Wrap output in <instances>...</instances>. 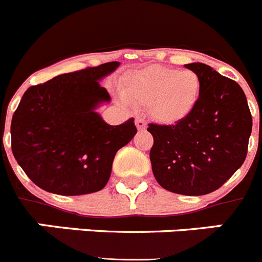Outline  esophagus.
<instances>
[{
  "mask_svg": "<svg viewBox=\"0 0 262 262\" xmlns=\"http://www.w3.org/2000/svg\"><path fill=\"white\" fill-rule=\"evenodd\" d=\"M135 124H136V127H138V129H145V128H147V122H145L144 118H142V117L136 118Z\"/></svg>",
  "mask_w": 262,
  "mask_h": 262,
  "instance_id": "obj_1",
  "label": "esophagus"
}]
</instances>
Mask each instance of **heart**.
<instances>
[{
  "label": "heart",
  "mask_w": 262,
  "mask_h": 262,
  "mask_svg": "<svg viewBox=\"0 0 262 262\" xmlns=\"http://www.w3.org/2000/svg\"><path fill=\"white\" fill-rule=\"evenodd\" d=\"M202 81L194 71L151 66L131 72L122 94L128 103L149 106L151 115L164 124H174L190 114L200 101Z\"/></svg>",
  "instance_id": "obj_1"
}]
</instances>
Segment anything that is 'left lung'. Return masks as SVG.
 Wrapping results in <instances>:
<instances>
[{
    "instance_id": "8db88e82",
    "label": "left lung",
    "mask_w": 262,
    "mask_h": 262,
    "mask_svg": "<svg viewBox=\"0 0 262 262\" xmlns=\"http://www.w3.org/2000/svg\"><path fill=\"white\" fill-rule=\"evenodd\" d=\"M202 81L200 101L176 124L149 123V152L156 181L184 195L215 191L243 165L252 133V115L236 81L202 62L186 64Z\"/></svg>"
}]
</instances>
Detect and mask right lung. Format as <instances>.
I'll return each mask as SVG.
<instances>
[{"mask_svg":"<svg viewBox=\"0 0 262 262\" xmlns=\"http://www.w3.org/2000/svg\"><path fill=\"white\" fill-rule=\"evenodd\" d=\"M119 64L64 73L25 92L11 119V151L36 186L81 195L107 184L115 154L136 134L134 118L110 126L96 113L111 99L99 81Z\"/></svg>","mask_w":262,"mask_h":262,"instance_id":"obj_1","label":"right lung"}]
</instances>
